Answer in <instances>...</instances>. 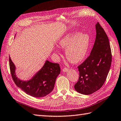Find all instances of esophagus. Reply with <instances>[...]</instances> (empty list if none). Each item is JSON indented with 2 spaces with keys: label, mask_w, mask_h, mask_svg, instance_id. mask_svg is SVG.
I'll return each instance as SVG.
<instances>
[{
  "label": "esophagus",
  "mask_w": 121,
  "mask_h": 121,
  "mask_svg": "<svg viewBox=\"0 0 121 121\" xmlns=\"http://www.w3.org/2000/svg\"><path fill=\"white\" fill-rule=\"evenodd\" d=\"M69 70V69L68 68H66V67H65L63 69V71L64 72H67Z\"/></svg>",
  "instance_id": "34e87169"
}]
</instances>
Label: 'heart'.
I'll list each match as a JSON object with an SVG mask.
<instances>
[{
    "label": "heart",
    "mask_w": 121,
    "mask_h": 121,
    "mask_svg": "<svg viewBox=\"0 0 121 121\" xmlns=\"http://www.w3.org/2000/svg\"><path fill=\"white\" fill-rule=\"evenodd\" d=\"M89 37L86 34L71 33L63 37L59 42V46L65 49V55L70 62H80L86 56L89 47ZM58 54L57 50L56 51Z\"/></svg>",
    "instance_id": "1"
}]
</instances>
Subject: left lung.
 Masks as SVG:
<instances>
[{"mask_svg": "<svg viewBox=\"0 0 121 121\" xmlns=\"http://www.w3.org/2000/svg\"><path fill=\"white\" fill-rule=\"evenodd\" d=\"M96 38L90 55L78 66L79 78L74 85L76 91L88 95L101 88L110 68L112 54L106 33L98 22Z\"/></svg>", "mask_w": 121, "mask_h": 121, "instance_id": "left-lung-1", "label": "left lung"}]
</instances>
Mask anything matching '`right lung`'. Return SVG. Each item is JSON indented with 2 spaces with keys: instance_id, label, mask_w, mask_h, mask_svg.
<instances>
[{
  "instance_id": "add662e5",
  "label": "right lung",
  "mask_w": 121,
  "mask_h": 121,
  "mask_svg": "<svg viewBox=\"0 0 121 121\" xmlns=\"http://www.w3.org/2000/svg\"><path fill=\"white\" fill-rule=\"evenodd\" d=\"M10 72L16 86L27 95L35 98L43 97L53 90L56 79L60 74V65L47 60L44 66L33 78L28 81H22L16 77L15 73V66L9 56Z\"/></svg>"
}]
</instances>
